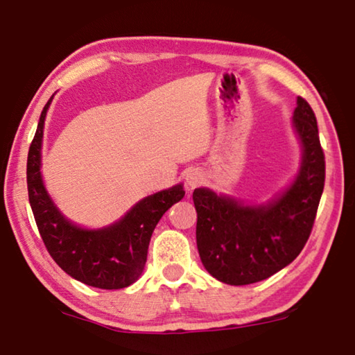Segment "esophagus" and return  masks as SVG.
<instances>
[{
    "label": "esophagus",
    "instance_id": "1",
    "mask_svg": "<svg viewBox=\"0 0 355 355\" xmlns=\"http://www.w3.org/2000/svg\"><path fill=\"white\" fill-rule=\"evenodd\" d=\"M201 182H202L201 172H198V171H189V172L187 173V184H188L189 189L196 188L198 184L201 183Z\"/></svg>",
    "mask_w": 355,
    "mask_h": 355
}]
</instances>
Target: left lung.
<instances>
[{
	"instance_id": "left-lung-1",
	"label": "left lung",
	"mask_w": 355,
	"mask_h": 355,
	"mask_svg": "<svg viewBox=\"0 0 355 355\" xmlns=\"http://www.w3.org/2000/svg\"><path fill=\"white\" fill-rule=\"evenodd\" d=\"M293 123L302 143V166L277 201L243 206L211 189H194L198 251L218 282L234 286L262 282L291 263L311 236L325 187V154L315 114L301 96Z\"/></svg>"
}]
</instances>
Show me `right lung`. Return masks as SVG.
Segmentation results:
<instances>
[{
    "label": "right lung",
    "instance_id": "add662e5",
    "mask_svg": "<svg viewBox=\"0 0 355 355\" xmlns=\"http://www.w3.org/2000/svg\"><path fill=\"white\" fill-rule=\"evenodd\" d=\"M51 99L43 107L27 157L28 201L38 232L49 256L72 278L101 289L127 288L141 275L154 228L184 196L183 187L177 184L141 199L122 220L107 228L83 230L73 225L54 207L40 173L43 125Z\"/></svg>",
    "mask_w": 355,
    "mask_h": 355
}]
</instances>
